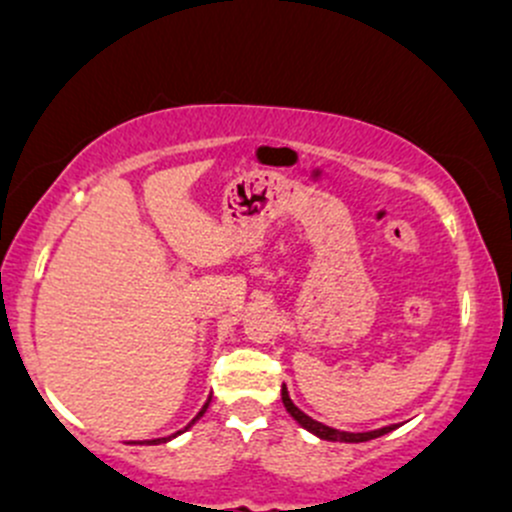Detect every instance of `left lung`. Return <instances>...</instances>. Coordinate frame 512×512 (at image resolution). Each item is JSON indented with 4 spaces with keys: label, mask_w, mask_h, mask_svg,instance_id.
Returning <instances> with one entry per match:
<instances>
[{
    "label": "left lung",
    "mask_w": 512,
    "mask_h": 512,
    "mask_svg": "<svg viewBox=\"0 0 512 512\" xmlns=\"http://www.w3.org/2000/svg\"><path fill=\"white\" fill-rule=\"evenodd\" d=\"M280 400H283L285 410L290 412V417H293V420L298 422L302 430H307L310 434H315V437L324 439V442L359 444V442H368V439L383 437V434L393 432L395 427H398V425H388V427H381V430H371V432H342V430H334V427L322 425V422L312 420L310 415H305V412H302V410L298 408V405H295L293 400H290V393H288V388H285V383H283V388H280Z\"/></svg>",
    "instance_id": "obj_1"
}]
</instances>
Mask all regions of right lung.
I'll return each mask as SVG.
<instances>
[{
    "mask_svg": "<svg viewBox=\"0 0 512 512\" xmlns=\"http://www.w3.org/2000/svg\"><path fill=\"white\" fill-rule=\"evenodd\" d=\"M210 403H212V395H210V398H207V403H205V405H202V410H200V412H197V415H195V417H192V420H190V422H188V425H185V427H183V430H180V432L170 434V437L146 439V442H139V444H166V442H170V439H175V437H178V434L188 432V430H190V427H192V425H195V422H197V420H200V417H202V415H205V412H207V408H210Z\"/></svg>",
    "mask_w": 512,
    "mask_h": 512,
    "instance_id": "add662e5",
    "label": "right lung"
}]
</instances>
